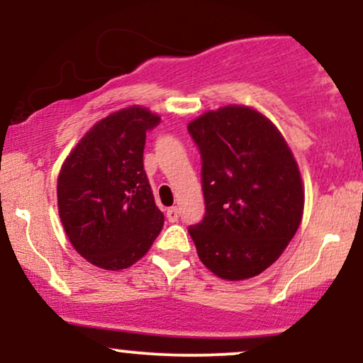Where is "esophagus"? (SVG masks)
<instances>
[{
  "label": "esophagus",
  "instance_id": "1",
  "mask_svg": "<svg viewBox=\"0 0 363 363\" xmlns=\"http://www.w3.org/2000/svg\"><path fill=\"white\" fill-rule=\"evenodd\" d=\"M177 218H179V210L176 206H172V208H169L167 210V220L169 222H177Z\"/></svg>",
  "mask_w": 363,
  "mask_h": 363
}]
</instances>
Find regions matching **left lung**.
<instances>
[{
    "label": "left lung",
    "instance_id": "obj_1",
    "mask_svg": "<svg viewBox=\"0 0 363 363\" xmlns=\"http://www.w3.org/2000/svg\"><path fill=\"white\" fill-rule=\"evenodd\" d=\"M187 129L203 160L206 215L189 228L199 259L222 280L257 277L301 227L297 160L273 121L249 106L206 111Z\"/></svg>",
    "mask_w": 363,
    "mask_h": 363
}]
</instances>
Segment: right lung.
I'll return each instance as SVG.
<instances>
[{
  "instance_id": "right-lung-1",
  "label": "right lung",
  "mask_w": 363,
  "mask_h": 363,
  "mask_svg": "<svg viewBox=\"0 0 363 363\" xmlns=\"http://www.w3.org/2000/svg\"><path fill=\"white\" fill-rule=\"evenodd\" d=\"M160 116L129 106L97 121L62 162L57 211L74 251L102 269L141 259L164 227L143 169L148 129Z\"/></svg>"
}]
</instances>
